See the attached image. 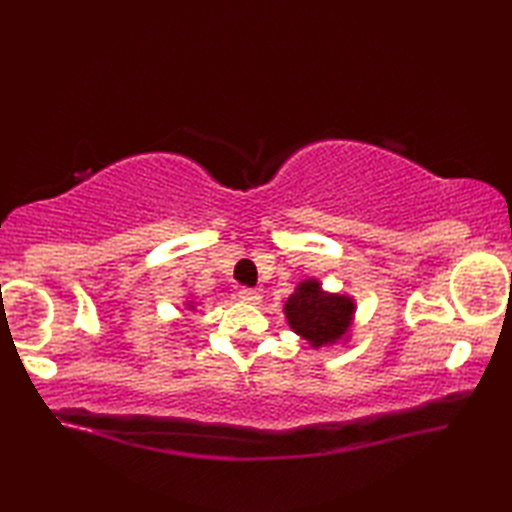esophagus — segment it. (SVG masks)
I'll return each mask as SVG.
<instances>
[{"label": "esophagus", "instance_id": "34e87169", "mask_svg": "<svg viewBox=\"0 0 512 512\" xmlns=\"http://www.w3.org/2000/svg\"><path fill=\"white\" fill-rule=\"evenodd\" d=\"M237 297L242 299V301H248V303H259V290H255V288H239V292H237Z\"/></svg>", "mask_w": 512, "mask_h": 512}]
</instances>
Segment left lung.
I'll return each mask as SVG.
<instances>
[{
    "mask_svg": "<svg viewBox=\"0 0 512 512\" xmlns=\"http://www.w3.org/2000/svg\"><path fill=\"white\" fill-rule=\"evenodd\" d=\"M284 310L290 328L312 347H321L343 339L352 323L354 301L345 295H328L319 281L308 279L288 297Z\"/></svg>",
    "mask_w": 512,
    "mask_h": 512,
    "instance_id": "1",
    "label": "left lung"
}]
</instances>
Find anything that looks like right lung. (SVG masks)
Returning <instances> with one entry per match:
<instances>
[{"instance_id":"1","label":"right lung","mask_w":512,"mask_h":512,"mask_svg":"<svg viewBox=\"0 0 512 512\" xmlns=\"http://www.w3.org/2000/svg\"><path fill=\"white\" fill-rule=\"evenodd\" d=\"M187 306H191V303H187Z\"/></svg>"}]
</instances>
